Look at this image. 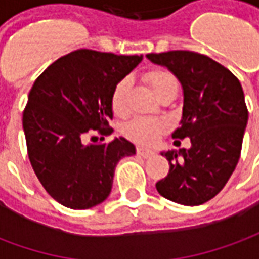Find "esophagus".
Returning <instances> with one entry per match:
<instances>
[{"instance_id":"esophagus-1","label":"esophagus","mask_w":259,"mask_h":259,"mask_svg":"<svg viewBox=\"0 0 259 259\" xmlns=\"http://www.w3.org/2000/svg\"><path fill=\"white\" fill-rule=\"evenodd\" d=\"M137 154L143 158H150L154 155V151L148 150V148H144V147H137Z\"/></svg>"}]
</instances>
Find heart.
<instances>
[{
    "label": "heart",
    "instance_id": "obj_1",
    "mask_svg": "<svg viewBox=\"0 0 259 259\" xmlns=\"http://www.w3.org/2000/svg\"><path fill=\"white\" fill-rule=\"evenodd\" d=\"M144 79L151 85L155 94L162 93L168 89H178L179 81L168 69H152L144 74ZM129 77L120 79L115 84L111 96L112 111L116 115H124L127 112V91H129ZM168 129V122L163 118H151V116H136L124 124V135L130 140L140 144H151Z\"/></svg>",
    "mask_w": 259,
    "mask_h": 259
}]
</instances>
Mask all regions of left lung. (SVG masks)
I'll return each instance as SVG.
<instances>
[{
    "mask_svg": "<svg viewBox=\"0 0 259 259\" xmlns=\"http://www.w3.org/2000/svg\"><path fill=\"white\" fill-rule=\"evenodd\" d=\"M179 79L183 116L174 139L189 137L191 147L162 152L169 174L157 190L183 205H200L222 190L239 162L248 109L239 79L228 68L194 51L147 54Z\"/></svg>",
    "mask_w": 259,
    "mask_h": 259,
    "instance_id": "8db88e82",
    "label": "left lung"
}]
</instances>
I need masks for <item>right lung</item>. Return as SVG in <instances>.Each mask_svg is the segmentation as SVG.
Returning <instances> with one entry per match:
<instances>
[{
  "label": "right lung",
  "mask_w": 259,
  "mask_h": 259,
  "mask_svg": "<svg viewBox=\"0 0 259 259\" xmlns=\"http://www.w3.org/2000/svg\"><path fill=\"white\" fill-rule=\"evenodd\" d=\"M141 59L83 48L57 59L34 81L23 111L27 154L42 187L59 204L72 209L101 204L111 193L116 163L136 154L123 137L98 144H85L84 137L112 133L113 87Z\"/></svg>",
  "instance_id": "add662e5"
}]
</instances>
